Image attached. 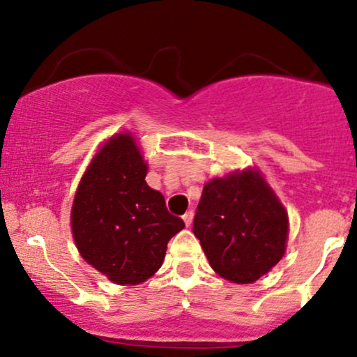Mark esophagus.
<instances>
[{"instance_id":"esophagus-1","label":"esophagus","mask_w":357,"mask_h":357,"mask_svg":"<svg viewBox=\"0 0 357 357\" xmlns=\"http://www.w3.org/2000/svg\"><path fill=\"white\" fill-rule=\"evenodd\" d=\"M192 216H195V213H192L191 210L186 211V213H184V215H183V220H184V223H186V227H191Z\"/></svg>"}]
</instances>
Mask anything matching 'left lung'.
I'll use <instances>...</instances> for the list:
<instances>
[{
	"label": "left lung",
	"instance_id": "left-lung-1",
	"mask_svg": "<svg viewBox=\"0 0 357 357\" xmlns=\"http://www.w3.org/2000/svg\"><path fill=\"white\" fill-rule=\"evenodd\" d=\"M192 233L218 275L253 284L284 257L289 216L260 171L245 169L204 184Z\"/></svg>",
	"mask_w": 357,
	"mask_h": 357
}]
</instances>
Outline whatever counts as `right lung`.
<instances>
[{
    "label": "right lung",
    "mask_w": 357,
    "mask_h": 357,
    "mask_svg": "<svg viewBox=\"0 0 357 357\" xmlns=\"http://www.w3.org/2000/svg\"><path fill=\"white\" fill-rule=\"evenodd\" d=\"M147 165L129 132L110 137L82 176L72 204V233L82 258L119 285L153 277L167 241L184 228L165 196L147 186Z\"/></svg>",
    "instance_id": "1"
}]
</instances>
